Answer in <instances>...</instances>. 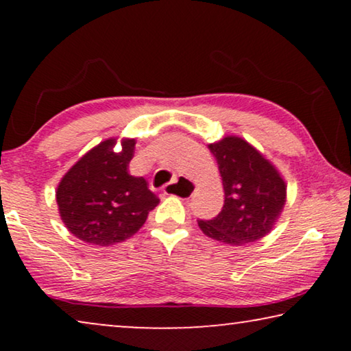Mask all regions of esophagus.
<instances>
[{"mask_svg": "<svg viewBox=\"0 0 351 351\" xmlns=\"http://www.w3.org/2000/svg\"><path fill=\"white\" fill-rule=\"evenodd\" d=\"M162 191L169 196H177V198L186 199L193 195L195 184L190 179H186V177L180 176V177H176V179L169 182V184H166Z\"/></svg>", "mask_w": 351, "mask_h": 351, "instance_id": "1", "label": "esophagus"}]
</instances>
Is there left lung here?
Returning a JSON list of instances; mask_svg holds the SVG:
<instances>
[{
  "label": "left lung",
  "mask_w": 351,
  "mask_h": 351,
  "mask_svg": "<svg viewBox=\"0 0 351 351\" xmlns=\"http://www.w3.org/2000/svg\"><path fill=\"white\" fill-rule=\"evenodd\" d=\"M215 156L225 191L223 208L210 220H198L215 241L241 246L270 232L286 203V184L270 161L241 137L208 145Z\"/></svg>",
  "instance_id": "1"
}]
</instances>
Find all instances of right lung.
<instances>
[{"instance_id":"obj_1","label":"right lung","mask_w":351,"mask_h":351,"mask_svg":"<svg viewBox=\"0 0 351 351\" xmlns=\"http://www.w3.org/2000/svg\"><path fill=\"white\" fill-rule=\"evenodd\" d=\"M114 143L108 138L86 153L56 191L60 217L70 233L95 246L131 238L160 203L147 180L128 171L136 141L124 138L119 153L113 152Z\"/></svg>"}]
</instances>
